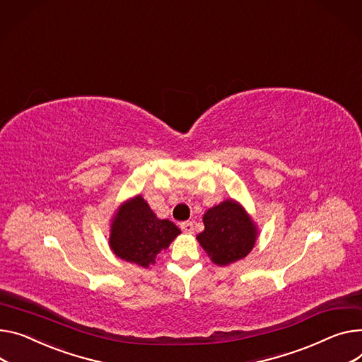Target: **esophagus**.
Instances as JSON below:
<instances>
[{
    "instance_id": "34e87169",
    "label": "esophagus",
    "mask_w": 362,
    "mask_h": 362,
    "mask_svg": "<svg viewBox=\"0 0 362 362\" xmlns=\"http://www.w3.org/2000/svg\"><path fill=\"white\" fill-rule=\"evenodd\" d=\"M180 228H182L183 233L192 234V233H194V223H192V221H183V223H180Z\"/></svg>"
}]
</instances>
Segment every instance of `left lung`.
<instances>
[{"instance_id":"obj_1","label":"left lung","mask_w":362,"mask_h":362,"mask_svg":"<svg viewBox=\"0 0 362 362\" xmlns=\"http://www.w3.org/2000/svg\"><path fill=\"white\" fill-rule=\"evenodd\" d=\"M205 230L197 235L211 260L220 267L246 257L257 237V228L238 202L227 199L204 214Z\"/></svg>"}]
</instances>
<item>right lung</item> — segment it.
Wrapping results in <instances>:
<instances>
[{
  "label": "right lung",
  "instance_id": "obj_1",
  "mask_svg": "<svg viewBox=\"0 0 362 362\" xmlns=\"http://www.w3.org/2000/svg\"><path fill=\"white\" fill-rule=\"evenodd\" d=\"M180 230L168 220H158L141 195L119 206L110 226L109 245L113 253L138 267L148 268Z\"/></svg>",
  "mask_w": 362,
  "mask_h": 362
}]
</instances>
